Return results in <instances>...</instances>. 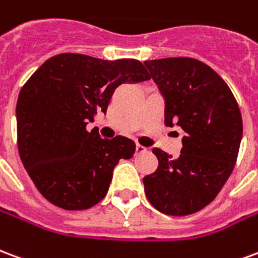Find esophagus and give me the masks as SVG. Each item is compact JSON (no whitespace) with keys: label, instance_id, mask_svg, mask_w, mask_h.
Returning a JSON list of instances; mask_svg holds the SVG:
<instances>
[{"label":"esophagus","instance_id":"esophagus-1","mask_svg":"<svg viewBox=\"0 0 258 258\" xmlns=\"http://www.w3.org/2000/svg\"><path fill=\"white\" fill-rule=\"evenodd\" d=\"M136 152H137V154H143V152H147V148L143 147V146H140V144H137Z\"/></svg>","mask_w":258,"mask_h":258}]
</instances>
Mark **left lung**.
<instances>
[{"label": "left lung", "instance_id": "obj_1", "mask_svg": "<svg viewBox=\"0 0 258 258\" xmlns=\"http://www.w3.org/2000/svg\"><path fill=\"white\" fill-rule=\"evenodd\" d=\"M144 66L165 101V125L184 131L173 158L159 148L158 169L143 178L150 204L169 216H187L213 201L234 170L242 116L232 92L213 69L189 57L147 60Z\"/></svg>", "mask_w": 258, "mask_h": 258}]
</instances>
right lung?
<instances>
[{
	"instance_id": "add662e5",
	"label": "right lung",
	"mask_w": 258,
	"mask_h": 258,
	"mask_svg": "<svg viewBox=\"0 0 258 258\" xmlns=\"http://www.w3.org/2000/svg\"><path fill=\"white\" fill-rule=\"evenodd\" d=\"M148 80L139 60L77 53L53 56L30 77L16 104L18 148L45 199L84 210L106 197L116 163L133 157L136 144L123 136L101 139L86 125L97 111L106 114L121 84Z\"/></svg>"
}]
</instances>
